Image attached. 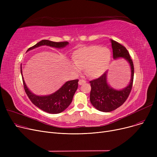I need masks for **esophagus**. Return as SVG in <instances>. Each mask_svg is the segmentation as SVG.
<instances>
[{"mask_svg": "<svg viewBox=\"0 0 157 157\" xmlns=\"http://www.w3.org/2000/svg\"><path fill=\"white\" fill-rule=\"evenodd\" d=\"M86 83V81H85V80H83V79H80V80L79 81V82H78V83H79V85H83V84H84V83Z\"/></svg>", "mask_w": 157, "mask_h": 157, "instance_id": "obj_1", "label": "esophagus"}]
</instances>
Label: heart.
Wrapping results in <instances>:
<instances>
[{
    "instance_id": "heart-1",
    "label": "heart",
    "mask_w": 157,
    "mask_h": 157,
    "mask_svg": "<svg viewBox=\"0 0 157 157\" xmlns=\"http://www.w3.org/2000/svg\"><path fill=\"white\" fill-rule=\"evenodd\" d=\"M111 56L110 50L105 47H81L73 52L72 59L74 63H69V67L76 74L80 73L81 68H84L86 74L89 77L98 78L108 69Z\"/></svg>"
}]
</instances>
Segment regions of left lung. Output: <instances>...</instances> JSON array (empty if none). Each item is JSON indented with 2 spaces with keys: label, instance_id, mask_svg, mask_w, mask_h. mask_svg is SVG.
Masks as SVG:
<instances>
[{
  "label": "left lung",
  "instance_id": "obj_1",
  "mask_svg": "<svg viewBox=\"0 0 157 157\" xmlns=\"http://www.w3.org/2000/svg\"><path fill=\"white\" fill-rule=\"evenodd\" d=\"M113 59H123L128 62L130 69V79L128 84L121 89L114 88L108 81V71H106L99 78L90 81L91 85L90 100L93 106L102 112H111L117 109L125 102L133 84L134 68L127 49L117 41L110 39Z\"/></svg>",
  "mask_w": 157,
  "mask_h": 157
}]
</instances>
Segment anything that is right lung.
Wrapping results in <instances>:
<instances>
[{"label": "right lung", "mask_w": 157, "mask_h": 157, "mask_svg": "<svg viewBox=\"0 0 157 157\" xmlns=\"http://www.w3.org/2000/svg\"><path fill=\"white\" fill-rule=\"evenodd\" d=\"M68 42H53L49 40H42L40 42L29 48L27 52L32 50L36 48L47 46L55 48H63L69 45ZM21 74L22 76L25 91L32 102L37 108L45 112L51 114H58L62 113L67 109L72 102L73 96L78 87V79L66 81L65 83L56 91L47 95H37L32 93L27 87L25 82L21 65Z\"/></svg>", "instance_id": "add662e5"}]
</instances>
